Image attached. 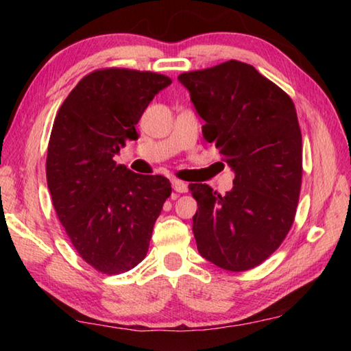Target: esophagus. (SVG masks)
Here are the masks:
<instances>
[{
  "instance_id": "obj_1",
  "label": "esophagus",
  "mask_w": 351,
  "mask_h": 351,
  "mask_svg": "<svg viewBox=\"0 0 351 351\" xmlns=\"http://www.w3.org/2000/svg\"><path fill=\"white\" fill-rule=\"evenodd\" d=\"M171 187H173L175 192H178V193H186L187 189H189L187 184L180 181V180H173V181H171Z\"/></svg>"
}]
</instances>
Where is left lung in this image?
Segmentation results:
<instances>
[{
    "label": "left lung",
    "instance_id": "8db88e82",
    "mask_svg": "<svg viewBox=\"0 0 351 351\" xmlns=\"http://www.w3.org/2000/svg\"><path fill=\"white\" fill-rule=\"evenodd\" d=\"M190 93L203 136L234 170L226 195L189 184L198 203V252L226 271H247L282 245L302 186V133L293 100L251 64L229 60L178 77Z\"/></svg>",
    "mask_w": 351,
    "mask_h": 351
}]
</instances>
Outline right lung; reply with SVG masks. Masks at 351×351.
<instances>
[{
  "mask_svg": "<svg viewBox=\"0 0 351 351\" xmlns=\"http://www.w3.org/2000/svg\"><path fill=\"white\" fill-rule=\"evenodd\" d=\"M167 75L125 68L93 71L64 99L52 125L46 180L52 206L77 254L104 274L145 258L153 226L171 187L161 175L116 164L136 123Z\"/></svg>",
  "mask_w": 351,
  "mask_h": 351,
  "instance_id": "add662e5",
  "label": "right lung"
}]
</instances>
